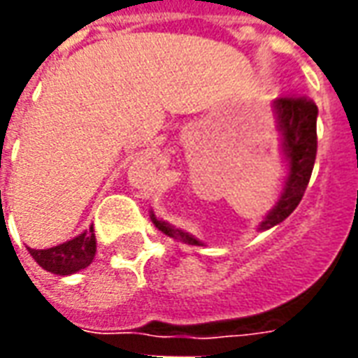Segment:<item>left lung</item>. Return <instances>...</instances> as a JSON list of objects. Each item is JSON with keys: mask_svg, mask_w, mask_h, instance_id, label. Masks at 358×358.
I'll list each match as a JSON object with an SVG mask.
<instances>
[{"mask_svg": "<svg viewBox=\"0 0 358 358\" xmlns=\"http://www.w3.org/2000/svg\"><path fill=\"white\" fill-rule=\"evenodd\" d=\"M272 113L276 120L278 143H280V163L284 166L282 187L278 192L274 205L266 210L257 230H270L292 215L299 205L301 197L307 189L310 172L316 159V117L318 107L308 97H280L272 103ZM151 222L172 240H178L187 245H203L199 238L176 228L171 222L159 218L149 210Z\"/></svg>", "mask_w": 358, "mask_h": 358, "instance_id": "obj_1", "label": "left lung"}]
</instances>
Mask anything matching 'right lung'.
<instances>
[{
    "mask_svg": "<svg viewBox=\"0 0 358 358\" xmlns=\"http://www.w3.org/2000/svg\"><path fill=\"white\" fill-rule=\"evenodd\" d=\"M36 263L43 270L59 276H71L78 270L92 264L95 257V236L94 228L84 230L73 240L59 243L55 248L32 249L27 248Z\"/></svg>",
    "mask_w": 358,
    "mask_h": 358,
    "instance_id": "1",
    "label": "right lung"
}]
</instances>
